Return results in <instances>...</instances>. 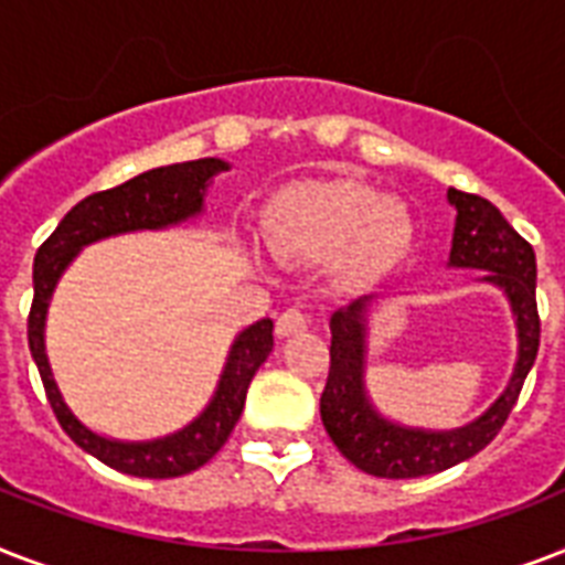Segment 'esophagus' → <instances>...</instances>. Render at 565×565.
<instances>
[{
  "mask_svg": "<svg viewBox=\"0 0 565 565\" xmlns=\"http://www.w3.org/2000/svg\"><path fill=\"white\" fill-rule=\"evenodd\" d=\"M308 326H310V319L305 317V310L287 308L281 317H278V322H275V331H278V337H292V334H299V331H305Z\"/></svg>",
  "mask_w": 565,
  "mask_h": 565,
  "instance_id": "34e87169",
  "label": "esophagus"
}]
</instances>
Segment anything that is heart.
I'll list each match as a JSON object with an SVG mask.
<instances>
[{"label":"heart","instance_id":"b5f03b06","mask_svg":"<svg viewBox=\"0 0 565 565\" xmlns=\"http://www.w3.org/2000/svg\"><path fill=\"white\" fill-rule=\"evenodd\" d=\"M275 246L296 257L345 255L363 278L390 273L411 248L413 222L402 204L354 179L299 181L269 204Z\"/></svg>","mask_w":565,"mask_h":565}]
</instances>
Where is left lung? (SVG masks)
I'll return each instance as SVG.
<instances>
[{
    "label": "left lung",
    "instance_id": "1",
    "mask_svg": "<svg viewBox=\"0 0 565 565\" xmlns=\"http://www.w3.org/2000/svg\"><path fill=\"white\" fill-rule=\"evenodd\" d=\"M448 202L457 207L451 266L487 269L483 281L499 284L516 313V372L499 402L466 428H402L377 416L363 390V354H366L363 313L370 299H358L349 308L337 310L331 317V370L319 398V413L340 455L375 478H419V475L443 472L490 446L501 425L508 422L540 352L534 246L483 195L448 190Z\"/></svg>",
    "mask_w": 565,
    "mask_h": 565
}]
</instances>
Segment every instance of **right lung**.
<instances>
[{
	"mask_svg": "<svg viewBox=\"0 0 565 565\" xmlns=\"http://www.w3.org/2000/svg\"><path fill=\"white\" fill-rule=\"evenodd\" d=\"M222 170H228V167L220 158H199V161L158 167V170L143 172L119 188L87 195L57 222V228L49 234L46 243L34 255L29 349L38 363L46 398L61 428L66 430V437L117 472L135 475V478H179V475H188L207 463L225 446V439L243 413L252 377L273 352V319H260L234 340L213 402L204 407L199 419L190 422L188 428L172 437L152 439V443H117V439H105L93 434L90 428H84L57 393L55 377L49 370L46 349H43V322H46L49 299H52L57 278L78 248L110 237V234L163 228V225L188 220L202 211L204 188Z\"/></svg>",
	"mask_w": 565,
	"mask_h": 565,
	"instance_id": "1",
	"label": "right lung"
}]
</instances>
